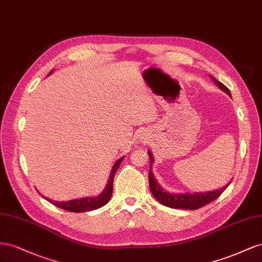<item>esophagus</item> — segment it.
Returning a JSON list of instances; mask_svg holds the SVG:
<instances>
[{
	"label": "esophagus",
	"mask_w": 262,
	"mask_h": 262,
	"mask_svg": "<svg viewBox=\"0 0 262 262\" xmlns=\"http://www.w3.org/2000/svg\"><path fill=\"white\" fill-rule=\"evenodd\" d=\"M143 139H145V138H143Z\"/></svg>",
	"instance_id": "34e87169"
}]
</instances>
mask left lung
Segmentation results:
<instances>
[{
	"instance_id": "8db88e82",
	"label": "left lung",
	"mask_w": 262,
	"mask_h": 262,
	"mask_svg": "<svg viewBox=\"0 0 262 262\" xmlns=\"http://www.w3.org/2000/svg\"><path fill=\"white\" fill-rule=\"evenodd\" d=\"M210 78L213 80L214 83L222 90V91L225 92L231 98L230 91L225 85L221 83V82L216 80L214 77L210 76ZM148 156H149V159H150V169H149V178H148L149 186H150V191L152 193V195L156 198V200L164 206H168L171 208H184V210H191V211L196 210V208H200L208 203H211L212 201L217 199L221 194L226 190V188L230 183V182L227 183L226 185H224L223 188L219 190L208 191L205 193L203 192H195L192 194L191 193H170L162 188L152 173L151 167L155 159L150 150H148Z\"/></svg>"
}]
</instances>
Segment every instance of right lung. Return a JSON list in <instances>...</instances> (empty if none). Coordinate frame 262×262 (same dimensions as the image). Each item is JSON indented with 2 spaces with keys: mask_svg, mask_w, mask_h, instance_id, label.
Here are the masks:
<instances>
[{
  "mask_svg": "<svg viewBox=\"0 0 262 262\" xmlns=\"http://www.w3.org/2000/svg\"><path fill=\"white\" fill-rule=\"evenodd\" d=\"M51 70L49 74L52 73ZM48 74V76H49ZM125 157H121L115 163L113 168L111 170L108 181L105 188L100 193L99 195L96 196H86V198H82V199H74L71 201H66V202H57L54 200H50L48 198H45L48 202H50L51 204H54L58 207L62 208V210L69 211V212H76V213H83V212H89V211H93L96 210V208H100L104 206L105 204L108 203V201L111 200L112 193H113V180H114V176L116 173V171L119 167V164L123 161ZM43 198V196H42Z\"/></svg>",
  "mask_w": 262,
  "mask_h": 262,
  "instance_id": "obj_1",
  "label": "right lung"
}]
</instances>
